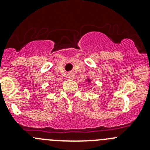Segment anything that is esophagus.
Segmentation results:
<instances>
[{
  "label": "esophagus",
  "mask_w": 150,
  "mask_h": 150,
  "mask_svg": "<svg viewBox=\"0 0 150 150\" xmlns=\"http://www.w3.org/2000/svg\"><path fill=\"white\" fill-rule=\"evenodd\" d=\"M68 78H70V79H74V78H75V74H74L73 72H70L68 74Z\"/></svg>",
  "instance_id": "esophagus-1"
}]
</instances>
